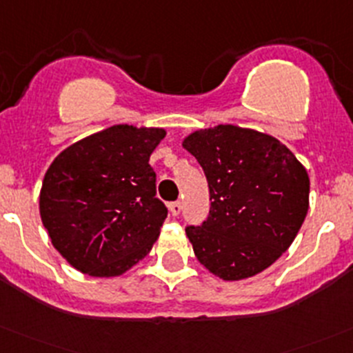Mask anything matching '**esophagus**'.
<instances>
[{"instance_id": "1", "label": "esophagus", "mask_w": 353, "mask_h": 353, "mask_svg": "<svg viewBox=\"0 0 353 353\" xmlns=\"http://www.w3.org/2000/svg\"><path fill=\"white\" fill-rule=\"evenodd\" d=\"M168 208H170V213L173 214V216H179L180 211H182V203H180V201H174V203L168 204Z\"/></svg>"}]
</instances>
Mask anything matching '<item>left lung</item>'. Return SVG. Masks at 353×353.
I'll return each mask as SVG.
<instances>
[{
	"label": "left lung",
	"mask_w": 353,
	"mask_h": 353,
	"mask_svg": "<svg viewBox=\"0 0 353 353\" xmlns=\"http://www.w3.org/2000/svg\"><path fill=\"white\" fill-rule=\"evenodd\" d=\"M210 187V214L185 227L197 260L223 281L270 267L296 237L308 211L307 170L265 133L220 124L183 140Z\"/></svg>",
	"instance_id": "obj_1"
}]
</instances>
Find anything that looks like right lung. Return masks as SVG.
<instances>
[{
	"mask_svg": "<svg viewBox=\"0 0 353 353\" xmlns=\"http://www.w3.org/2000/svg\"><path fill=\"white\" fill-rule=\"evenodd\" d=\"M164 135L161 128L116 124L50 164L39 213L52 244L74 268L114 277L149 253L168 216L149 164Z\"/></svg>",
	"mask_w": 353,
	"mask_h": 353,
	"instance_id": "obj_1",
	"label": "right lung"
}]
</instances>
